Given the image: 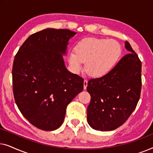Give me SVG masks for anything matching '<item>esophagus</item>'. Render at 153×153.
<instances>
[{"instance_id":"esophagus-1","label":"esophagus","mask_w":153,"mask_h":153,"mask_svg":"<svg viewBox=\"0 0 153 153\" xmlns=\"http://www.w3.org/2000/svg\"><path fill=\"white\" fill-rule=\"evenodd\" d=\"M87 85H88V80L87 79H84V81H83V88H84L85 90L86 89Z\"/></svg>"}]
</instances>
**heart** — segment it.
<instances>
[{"mask_svg": "<svg viewBox=\"0 0 153 153\" xmlns=\"http://www.w3.org/2000/svg\"><path fill=\"white\" fill-rule=\"evenodd\" d=\"M122 48L114 39L85 37L79 41L74 50L68 53V60L73 72L79 74L85 69L91 76L102 77L107 74L120 59Z\"/></svg>", "mask_w": 153, "mask_h": 153, "instance_id": "obj_1", "label": "heart"}]
</instances>
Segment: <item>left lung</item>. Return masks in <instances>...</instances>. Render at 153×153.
<instances>
[{
	"label": "left lung",
	"mask_w": 153,
	"mask_h": 153,
	"mask_svg": "<svg viewBox=\"0 0 153 153\" xmlns=\"http://www.w3.org/2000/svg\"><path fill=\"white\" fill-rule=\"evenodd\" d=\"M130 53L121 58L107 74L88 82L91 103L87 120L92 128L111 131L125 123L137 107L141 91V62L129 45Z\"/></svg>",
	"instance_id": "1"
}]
</instances>
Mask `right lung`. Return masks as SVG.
<instances>
[{"mask_svg":"<svg viewBox=\"0 0 153 153\" xmlns=\"http://www.w3.org/2000/svg\"><path fill=\"white\" fill-rule=\"evenodd\" d=\"M76 34L68 29L39 31L27 38L14 58V100L23 116L42 130L61 126L67 106L83 90V79L69 72L62 58Z\"/></svg>","mask_w":153,"mask_h":153,"instance_id":"add662e5","label":"right lung"}]
</instances>
